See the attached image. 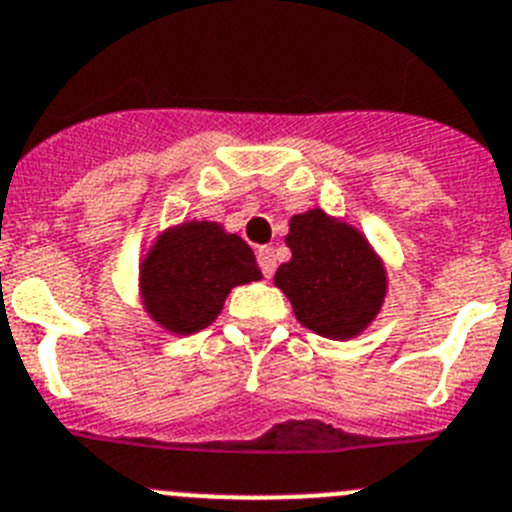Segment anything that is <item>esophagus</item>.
Wrapping results in <instances>:
<instances>
[{
	"label": "esophagus",
	"instance_id": "34e87169",
	"mask_svg": "<svg viewBox=\"0 0 512 512\" xmlns=\"http://www.w3.org/2000/svg\"><path fill=\"white\" fill-rule=\"evenodd\" d=\"M256 259H259V266H261V271H264L266 279H269V276H274V271H276L274 248H271V246H261L259 251H256Z\"/></svg>",
	"mask_w": 512,
	"mask_h": 512
}]
</instances>
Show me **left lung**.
I'll return each instance as SVG.
<instances>
[{"label":"left lung","mask_w":512,"mask_h":512,"mask_svg":"<svg viewBox=\"0 0 512 512\" xmlns=\"http://www.w3.org/2000/svg\"><path fill=\"white\" fill-rule=\"evenodd\" d=\"M274 284L287 294L297 320L330 340H350L370 327L383 307L388 274L368 238L322 208L292 215Z\"/></svg>","instance_id":"left-lung-1"}]
</instances>
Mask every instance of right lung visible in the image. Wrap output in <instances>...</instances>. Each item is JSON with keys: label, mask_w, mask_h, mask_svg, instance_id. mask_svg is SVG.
I'll use <instances>...</instances> for the list:
<instances>
[{"label": "right lung", "mask_w": 512, "mask_h": 512, "mask_svg": "<svg viewBox=\"0 0 512 512\" xmlns=\"http://www.w3.org/2000/svg\"><path fill=\"white\" fill-rule=\"evenodd\" d=\"M261 279L251 246L213 220H187L157 236L139 264L144 312L172 335L213 325L233 287Z\"/></svg>", "instance_id": "right-lung-1"}]
</instances>
